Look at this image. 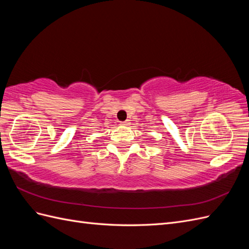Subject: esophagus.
I'll return each mask as SVG.
<instances>
[{"instance_id":"34e87169","label":"esophagus","mask_w":249,"mask_h":249,"mask_svg":"<svg viewBox=\"0 0 249 249\" xmlns=\"http://www.w3.org/2000/svg\"><path fill=\"white\" fill-rule=\"evenodd\" d=\"M120 124H122V125H124V126H126V125H130V120H129V119H126V120H124V122H122V123H120Z\"/></svg>"}]
</instances>
